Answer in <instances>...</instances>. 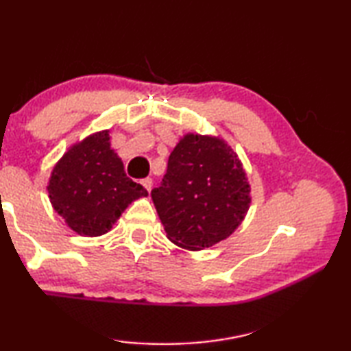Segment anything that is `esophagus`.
I'll use <instances>...</instances> for the list:
<instances>
[{"mask_svg":"<svg viewBox=\"0 0 351 351\" xmlns=\"http://www.w3.org/2000/svg\"><path fill=\"white\" fill-rule=\"evenodd\" d=\"M141 184H142V186H144V187L148 190V192H150V190H152V186H153V180H152V178H144V180L141 181Z\"/></svg>","mask_w":351,"mask_h":351,"instance_id":"1","label":"esophagus"}]
</instances>
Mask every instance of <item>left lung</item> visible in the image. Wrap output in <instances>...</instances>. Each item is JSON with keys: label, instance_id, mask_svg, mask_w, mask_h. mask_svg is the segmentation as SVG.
Returning a JSON list of instances; mask_svg holds the SVG:
<instances>
[{"label": "left lung", "instance_id": "8db88e82", "mask_svg": "<svg viewBox=\"0 0 351 351\" xmlns=\"http://www.w3.org/2000/svg\"><path fill=\"white\" fill-rule=\"evenodd\" d=\"M246 173L224 141L187 134L170 153L152 198L169 240L190 251L213 246L241 224L251 203Z\"/></svg>", "mask_w": 351, "mask_h": 351}]
</instances>
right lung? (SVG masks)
Instances as JSON below:
<instances>
[{
  "label": "right lung",
  "instance_id": "obj_1",
  "mask_svg": "<svg viewBox=\"0 0 351 351\" xmlns=\"http://www.w3.org/2000/svg\"><path fill=\"white\" fill-rule=\"evenodd\" d=\"M47 190L58 215L86 237L108 232L132 201L148 195L125 175L110 147L108 132L93 134L64 153L52 170Z\"/></svg>",
  "mask_w": 351,
  "mask_h": 351
}]
</instances>
